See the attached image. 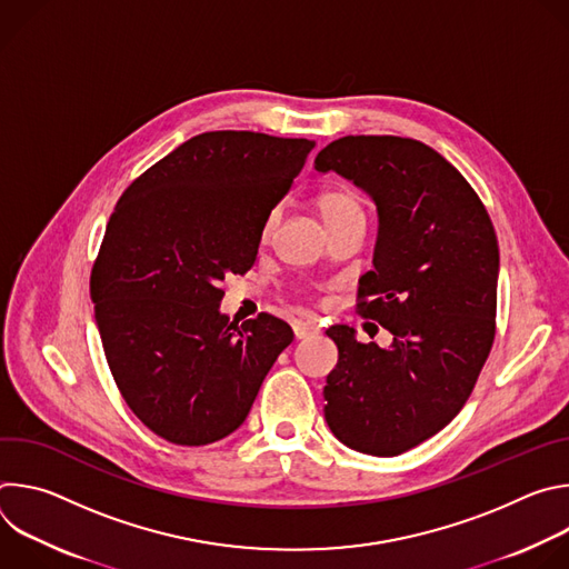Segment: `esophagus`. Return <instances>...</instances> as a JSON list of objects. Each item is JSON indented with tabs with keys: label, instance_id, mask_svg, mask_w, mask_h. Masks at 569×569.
Returning <instances> with one entry per match:
<instances>
[{
	"label": "esophagus",
	"instance_id": "obj_1",
	"mask_svg": "<svg viewBox=\"0 0 569 569\" xmlns=\"http://www.w3.org/2000/svg\"><path fill=\"white\" fill-rule=\"evenodd\" d=\"M319 333V327L315 321H295V336L297 340H306Z\"/></svg>",
	"mask_w": 569,
	"mask_h": 569
}]
</instances>
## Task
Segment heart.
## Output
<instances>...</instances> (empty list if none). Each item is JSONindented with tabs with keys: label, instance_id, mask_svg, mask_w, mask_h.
I'll use <instances>...</instances> for the list:
<instances>
[{
	"label": "heart",
	"instance_id": "b5f03b06",
	"mask_svg": "<svg viewBox=\"0 0 569 569\" xmlns=\"http://www.w3.org/2000/svg\"><path fill=\"white\" fill-rule=\"evenodd\" d=\"M317 209H319V216L323 220V224L327 227H333L351 216H365L362 211V204L358 200L356 193L351 191H329L323 193L319 200H317ZM277 222H279V211L272 209L268 216H266V222L261 227V240L268 242L277 229Z\"/></svg>",
	"mask_w": 569,
	"mask_h": 569
}]
</instances>
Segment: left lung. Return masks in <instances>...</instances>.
Returning a JSON list of instances; mask_svg holds the SVG:
<instances>
[{
    "label": "left lung",
    "instance_id": "8db88e82",
    "mask_svg": "<svg viewBox=\"0 0 569 569\" xmlns=\"http://www.w3.org/2000/svg\"><path fill=\"white\" fill-rule=\"evenodd\" d=\"M378 211L373 270L360 312L393 340L362 345L338 323V365L323 419L351 450L396 457L443 430L463 408L496 338L500 250L463 176L437 150L391 134L342 137L315 157Z\"/></svg>",
    "mask_w": 569,
    "mask_h": 569
}]
</instances>
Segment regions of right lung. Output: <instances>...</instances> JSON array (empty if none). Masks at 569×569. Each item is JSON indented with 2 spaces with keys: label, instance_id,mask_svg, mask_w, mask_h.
<instances>
[{
  "label": "right lung",
  "instance_id": "1",
  "mask_svg": "<svg viewBox=\"0 0 569 569\" xmlns=\"http://www.w3.org/2000/svg\"><path fill=\"white\" fill-rule=\"evenodd\" d=\"M312 148L248 130L202 132L117 202L92 270L94 317L121 396L157 437L207 446L238 430L292 342L274 315L229 321L220 283L254 266L266 216Z\"/></svg>",
  "mask_w": 569,
  "mask_h": 569
}]
</instances>
